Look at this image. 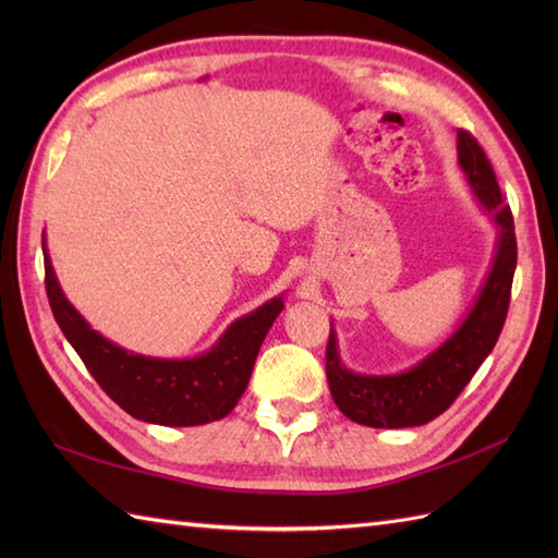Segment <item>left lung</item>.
I'll list each match as a JSON object with an SVG mask.
<instances>
[{
  "instance_id": "left-lung-1",
  "label": "left lung",
  "mask_w": 558,
  "mask_h": 558,
  "mask_svg": "<svg viewBox=\"0 0 558 558\" xmlns=\"http://www.w3.org/2000/svg\"><path fill=\"white\" fill-rule=\"evenodd\" d=\"M458 165L472 196L496 228L487 278L453 333L417 364L396 374L352 372L340 357L338 333L330 324L326 348L330 396L338 410L357 424L374 429H408L436 420L470 384L501 336L518 260L513 216L504 204L487 156L468 132H458Z\"/></svg>"
}]
</instances>
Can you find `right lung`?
<instances>
[{"instance_id":"obj_1","label":"right lung","mask_w":558,"mask_h":558,"mask_svg":"<svg viewBox=\"0 0 558 558\" xmlns=\"http://www.w3.org/2000/svg\"><path fill=\"white\" fill-rule=\"evenodd\" d=\"M45 288L52 314L71 348L78 352L93 378L132 417L160 426H198L228 417L244 396L260 342L286 310V294L264 302L222 330L206 352L194 357H150L124 350L98 333L59 286L47 252Z\"/></svg>"}]
</instances>
